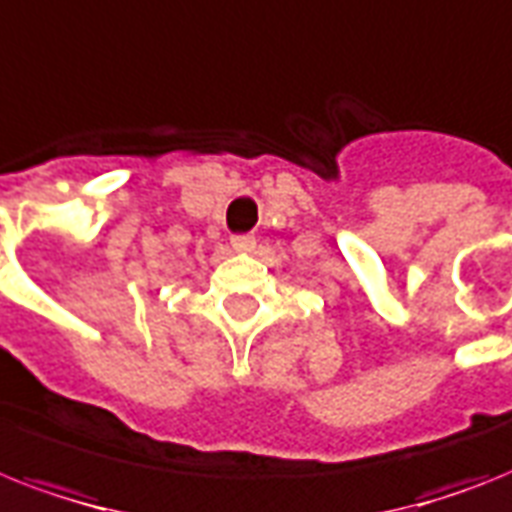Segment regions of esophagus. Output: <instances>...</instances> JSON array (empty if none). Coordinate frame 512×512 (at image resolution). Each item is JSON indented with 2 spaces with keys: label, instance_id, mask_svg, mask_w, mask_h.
I'll return each instance as SVG.
<instances>
[{
  "label": "esophagus",
  "instance_id": "1",
  "mask_svg": "<svg viewBox=\"0 0 512 512\" xmlns=\"http://www.w3.org/2000/svg\"><path fill=\"white\" fill-rule=\"evenodd\" d=\"M230 243L235 251H243V253H248L256 248V238H253V235H232Z\"/></svg>",
  "mask_w": 512,
  "mask_h": 512
}]
</instances>
